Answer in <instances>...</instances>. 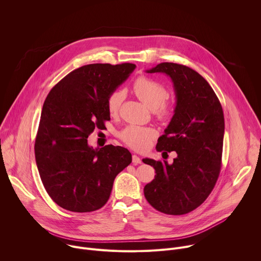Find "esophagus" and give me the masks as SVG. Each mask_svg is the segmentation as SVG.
<instances>
[{
  "label": "esophagus",
  "instance_id": "1",
  "mask_svg": "<svg viewBox=\"0 0 261 261\" xmlns=\"http://www.w3.org/2000/svg\"><path fill=\"white\" fill-rule=\"evenodd\" d=\"M132 162H133L134 164H140V163H141V159H140L137 155H133V156H132Z\"/></svg>",
  "mask_w": 261,
  "mask_h": 261
}]
</instances>
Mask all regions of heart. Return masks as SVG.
<instances>
[{"label":"heart","mask_w":261,"mask_h":261,"mask_svg":"<svg viewBox=\"0 0 261 261\" xmlns=\"http://www.w3.org/2000/svg\"><path fill=\"white\" fill-rule=\"evenodd\" d=\"M133 90L138 99L150 109L155 110L156 116L161 121H167L172 116V107L165 102L168 93L166 88L159 82L150 77L140 76L133 84ZM126 97L122 89L114 91L108 96L107 109L111 116H116ZM157 133L152 128L129 126L121 133V138L136 151H143L150 146Z\"/></svg>","instance_id":"obj_1"}]
</instances>
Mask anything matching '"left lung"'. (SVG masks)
I'll return each mask as SVG.
<instances>
[{
	"label": "left lung",
	"mask_w": 261,
	"mask_h": 261,
	"mask_svg": "<svg viewBox=\"0 0 261 261\" xmlns=\"http://www.w3.org/2000/svg\"><path fill=\"white\" fill-rule=\"evenodd\" d=\"M170 77L176 104L156 150L176 157L167 161L143 159L154 167L155 178L144 186V196L154 208L168 215H184L198 207L211 194L221 169L224 115L208 83L193 69L161 63L146 70Z\"/></svg>",
	"instance_id": "obj_1"
}]
</instances>
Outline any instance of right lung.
Masks as SVG:
<instances>
[{"label": "right lung", "instance_id": "right-lung-1", "mask_svg": "<svg viewBox=\"0 0 261 261\" xmlns=\"http://www.w3.org/2000/svg\"><path fill=\"white\" fill-rule=\"evenodd\" d=\"M134 64H90L77 68L48 93L35 141V157L50 198L76 213L101 208L116 176L132 161L123 146L93 148L88 137L110 120L108 96L135 69Z\"/></svg>", "mask_w": 261, "mask_h": 261}]
</instances>
